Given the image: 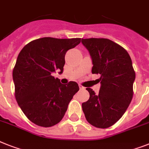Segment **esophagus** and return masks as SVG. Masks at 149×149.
Here are the masks:
<instances>
[{
  "label": "esophagus",
  "instance_id": "1",
  "mask_svg": "<svg viewBox=\"0 0 149 149\" xmlns=\"http://www.w3.org/2000/svg\"><path fill=\"white\" fill-rule=\"evenodd\" d=\"M79 88H80V89H81V90L85 89V88H84V86H82L81 84H79Z\"/></svg>",
  "mask_w": 149,
  "mask_h": 149
}]
</instances>
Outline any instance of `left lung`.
Instances as JSON below:
<instances>
[{
	"label": "left lung",
	"mask_w": 149,
	"mask_h": 149,
	"mask_svg": "<svg viewBox=\"0 0 149 149\" xmlns=\"http://www.w3.org/2000/svg\"><path fill=\"white\" fill-rule=\"evenodd\" d=\"M93 63L92 73L100 75V89L96 94L87 88L90 98L82 104L86 120L92 126L106 129L123 116L133 97L136 73L124 48L108 39H82Z\"/></svg>",
	"instance_id": "left-lung-1"
}]
</instances>
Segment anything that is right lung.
<instances>
[{
	"mask_svg": "<svg viewBox=\"0 0 149 149\" xmlns=\"http://www.w3.org/2000/svg\"><path fill=\"white\" fill-rule=\"evenodd\" d=\"M80 42L81 38H40L26 44L19 53L13 70L15 97L36 125L50 127L58 123L79 91L76 82L63 84L52 74L63 72L66 52Z\"/></svg>",
	"mask_w": 149,
	"mask_h": 149,
	"instance_id": "right-lung-1",
	"label": "right lung"
}]
</instances>
